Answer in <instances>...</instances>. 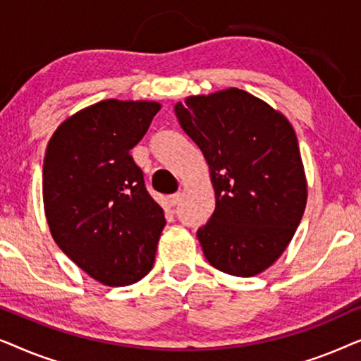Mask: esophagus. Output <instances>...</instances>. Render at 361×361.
<instances>
[{"instance_id":"esophagus-1","label":"esophagus","mask_w":361,"mask_h":361,"mask_svg":"<svg viewBox=\"0 0 361 361\" xmlns=\"http://www.w3.org/2000/svg\"><path fill=\"white\" fill-rule=\"evenodd\" d=\"M180 199H182V194H180V192H177V194H172V195L167 197V202H169L171 207H176L180 202Z\"/></svg>"}]
</instances>
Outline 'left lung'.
<instances>
[{
    "label": "left lung",
    "instance_id": "left-lung-1",
    "mask_svg": "<svg viewBox=\"0 0 361 361\" xmlns=\"http://www.w3.org/2000/svg\"><path fill=\"white\" fill-rule=\"evenodd\" d=\"M210 169L215 210L197 231L205 258L250 278L283 255L307 204L298 136L283 113L240 88L187 97L174 106Z\"/></svg>",
    "mask_w": 361,
    "mask_h": 361
}]
</instances>
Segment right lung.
Returning a JSON list of instances; mask_svg holds the SVG:
<instances>
[{
  "label": "right lung",
  "mask_w": 361,
  "mask_h": 361,
  "mask_svg": "<svg viewBox=\"0 0 361 361\" xmlns=\"http://www.w3.org/2000/svg\"><path fill=\"white\" fill-rule=\"evenodd\" d=\"M157 102L103 100L68 116L49 140L42 197L49 230L78 268L105 286L149 273L166 225L130 156Z\"/></svg>",
  "instance_id": "add662e5"
}]
</instances>
